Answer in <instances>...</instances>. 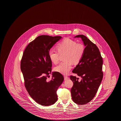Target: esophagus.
I'll list each match as a JSON object with an SVG mask.
<instances>
[{
	"label": "esophagus",
	"instance_id": "esophagus-1",
	"mask_svg": "<svg viewBox=\"0 0 121 121\" xmlns=\"http://www.w3.org/2000/svg\"><path fill=\"white\" fill-rule=\"evenodd\" d=\"M69 78L68 77H67V76H64V79L65 80H67Z\"/></svg>",
	"mask_w": 121,
	"mask_h": 121
}]
</instances>
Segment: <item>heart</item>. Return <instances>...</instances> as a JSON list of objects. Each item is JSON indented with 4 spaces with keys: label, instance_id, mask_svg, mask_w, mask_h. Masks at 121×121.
I'll return each mask as SVG.
<instances>
[{
    "label": "heart",
    "instance_id": "1",
    "mask_svg": "<svg viewBox=\"0 0 121 121\" xmlns=\"http://www.w3.org/2000/svg\"><path fill=\"white\" fill-rule=\"evenodd\" d=\"M58 51L51 49L48 52V56L54 64L59 61L60 54H65L64 56L65 61L61 62L54 68L55 71L63 75H67L72 68L73 62L77 64L83 56L85 48L83 44L66 38L58 44Z\"/></svg>",
    "mask_w": 121,
    "mask_h": 121
}]
</instances>
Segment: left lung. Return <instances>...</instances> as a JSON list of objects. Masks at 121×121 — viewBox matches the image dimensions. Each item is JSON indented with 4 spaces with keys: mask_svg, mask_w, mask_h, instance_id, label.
<instances>
[{
    "mask_svg": "<svg viewBox=\"0 0 121 121\" xmlns=\"http://www.w3.org/2000/svg\"><path fill=\"white\" fill-rule=\"evenodd\" d=\"M74 38H81L86 47L81 60L73 71L82 79L78 81L75 76H70L73 83L72 98L77 104L84 105L95 97L101 83L103 60L99 48L85 36L80 35Z\"/></svg>",
    "mask_w": 121,
    "mask_h": 121,
    "instance_id": "left-lung-1",
    "label": "left lung"
}]
</instances>
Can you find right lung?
Returning a JSON list of instances; mask_svg holds the SVG:
<instances>
[{
    "mask_svg": "<svg viewBox=\"0 0 121 121\" xmlns=\"http://www.w3.org/2000/svg\"><path fill=\"white\" fill-rule=\"evenodd\" d=\"M61 38L38 36L26 46L21 61L26 90L36 102L44 106L53 105L57 101L56 91L64 80L63 76L57 72L52 73L51 81L46 80L52 72L48 52Z\"/></svg>",
    "mask_w": 121,
    "mask_h": 121,
    "instance_id": "add662e5",
    "label": "right lung"
}]
</instances>
